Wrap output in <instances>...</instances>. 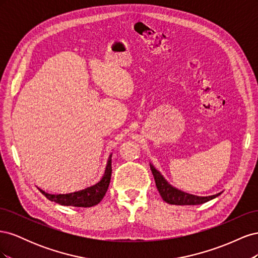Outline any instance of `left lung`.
Instances as JSON below:
<instances>
[{"instance_id":"1","label":"left lung","mask_w":258,"mask_h":258,"mask_svg":"<svg viewBox=\"0 0 258 258\" xmlns=\"http://www.w3.org/2000/svg\"><path fill=\"white\" fill-rule=\"evenodd\" d=\"M150 167L155 178L156 186H157V189L160 194L161 198L163 199V201H166L169 205H175V206L202 205L218 197L222 194V192H218L216 195H212V196L200 197V196H195V195L184 192L182 190L175 188V187H173L171 184H169L167 179L163 177V175L152 165V163H150Z\"/></svg>"}]
</instances>
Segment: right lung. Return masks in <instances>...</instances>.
I'll return each mask as SVG.
<instances>
[{
	"mask_svg": "<svg viewBox=\"0 0 258 258\" xmlns=\"http://www.w3.org/2000/svg\"><path fill=\"white\" fill-rule=\"evenodd\" d=\"M112 176V154L107 159L105 171L100 181L87 188L69 194H47L41 190L44 196L50 201L61 206H71L77 208H90L97 206L105 196Z\"/></svg>",
	"mask_w": 258,
	"mask_h": 258,
	"instance_id": "right-lung-1",
	"label": "right lung"
}]
</instances>
